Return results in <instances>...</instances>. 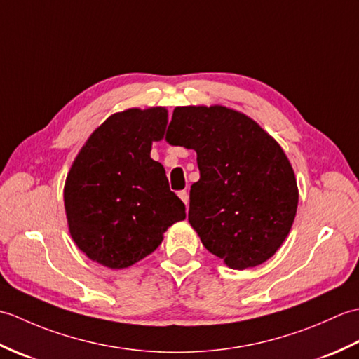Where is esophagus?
Masks as SVG:
<instances>
[{"label": "esophagus", "mask_w": 359, "mask_h": 359, "mask_svg": "<svg viewBox=\"0 0 359 359\" xmlns=\"http://www.w3.org/2000/svg\"><path fill=\"white\" fill-rule=\"evenodd\" d=\"M179 197L182 199V202H184L187 205V210H188V202H189V197H188V193L185 191V189H182V191L177 193Z\"/></svg>", "instance_id": "34e87169"}]
</instances>
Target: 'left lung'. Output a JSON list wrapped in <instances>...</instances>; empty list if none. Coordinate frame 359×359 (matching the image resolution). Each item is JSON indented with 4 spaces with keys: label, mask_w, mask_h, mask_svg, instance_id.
Returning a JSON list of instances; mask_svg holds the SVG:
<instances>
[{
    "label": "left lung",
    "mask_w": 359,
    "mask_h": 359,
    "mask_svg": "<svg viewBox=\"0 0 359 359\" xmlns=\"http://www.w3.org/2000/svg\"><path fill=\"white\" fill-rule=\"evenodd\" d=\"M168 142L194 149L201 179L189 189L188 222L233 270L257 266L292 230L297 191L284 149L253 118L226 106H177Z\"/></svg>",
    "instance_id": "left-lung-1"
}]
</instances>
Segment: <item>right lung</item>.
<instances>
[{"label":"right lung","instance_id":"obj_1","mask_svg":"<svg viewBox=\"0 0 359 359\" xmlns=\"http://www.w3.org/2000/svg\"><path fill=\"white\" fill-rule=\"evenodd\" d=\"M162 106L116 112L89 135L65 184L71 238L90 261L128 269L151 255L172 224L187 217L162 163L151 158L163 139Z\"/></svg>","mask_w":359,"mask_h":359}]
</instances>
